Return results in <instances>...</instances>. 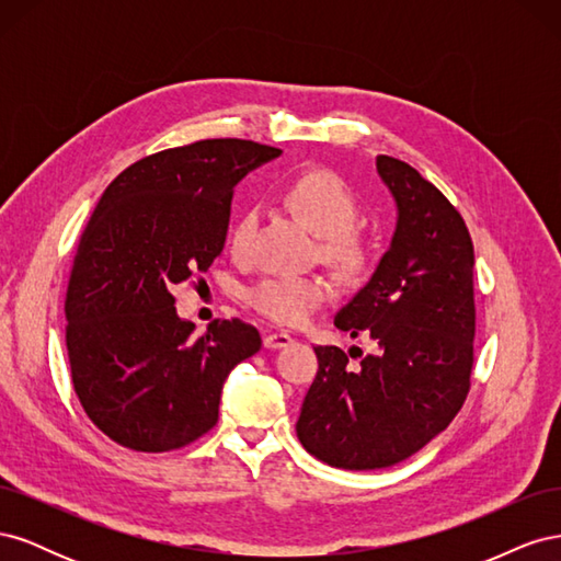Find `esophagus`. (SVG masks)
I'll return each instance as SVG.
<instances>
[{
  "label": "esophagus",
  "instance_id": "34e87169",
  "mask_svg": "<svg viewBox=\"0 0 561 561\" xmlns=\"http://www.w3.org/2000/svg\"><path fill=\"white\" fill-rule=\"evenodd\" d=\"M290 342H293L290 334H285V332H268V334L264 336V348L276 351V348H285Z\"/></svg>",
  "mask_w": 561,
  "mask_h": 561
}]
</instances>
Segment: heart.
Returning a JSON list of instances; mask_svg holds the SVG:
<instances>
[{
  "label": "heart",
  "mask_w": 561,
  "mask_h": 561,
  "mask_svg": "<svg viewBox=\"0 0 561 561\" xmlns=\"http://www.w3.org/2000/svg\"><path fill=\"white\" fill-rule=\"evenodd\" d=\"M287 206L322 239V257L344 274H358L367 262V250L360 236L351 227L358 219V198L348 186L328 171H311L295 178L285 186ZM252 215H243L233 227L231 245L245 252ZM332 283L322 276H266L248 290V304L278 325H304L325 301L332 299Z\"/></svg>",
  "instance_id": "obj_1"
}]
</instances>
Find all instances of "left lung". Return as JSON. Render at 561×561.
<instances>
[{"instance_id": "left-lung-1", "label": "left lung", "mask_w": 561, "mask_h": 561, "mask_svg": "<svg viewBox=\"0 0 561 561\" xmlns=\"http://www.w3.org/2000/svg\"><path fill=\"white\" fill-rule=\"evenodd\" d=\"M396 201V231L375 274L334 325L375 339L358 365L316 346L318 375L304 398L297 437L344 470L396 466L426 447L461 410L470 388L474 252L463 217L410 163L377 157Z\"/></svg>"}]
</instances>
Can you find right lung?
<instances>
[{"mask_svg":"<svg viewBox=\"0 0 561 561\" xmlns=\"http://www.w3.org/2000/svg\"><path fill=\"white\" fill-rule=\"evenodd\" d=\"M280 149L201 140L128 165L89 219L65 299V342L83 412L122 447L171 451L217 423L229 371L262 348L248 322L198 339L173 287L225 248L233 186Z\"/></svg>","mask_w":561,"mask_h":561,"instance_id":"obj_1","label":"right lung"}]
</instances>
